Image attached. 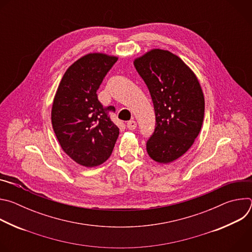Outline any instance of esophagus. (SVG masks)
<instances>
[{"label": "esophagus", "instance_id": "esophagus-1", "mask_svg": "<svg viewBox=\"0 0 252 252\" xmlns=\"http://www.w3.org/2000/svg\"><path fill=\"white\" fill-rule=\"evenodd\" d=\"M126 126H127L128 129L133 130V129H135V127H136V123H135L134 121H129V122H127Z\"/></svg>", "mask_w": 252, "mask_h": 252}]
</instances>
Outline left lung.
<instances>
[{"mask_svg": "<svg viewBox=\"0 0 252 252\" xmlns=\"http://www.w3.org/2000/svg\"><path fill=\"white\" fill-rule=\"evenodd\" d=\"M133 64L149 88L156 113L148 154L157 162H172L190 149L201 129L204 96L200 84L181 58L165 50H151Z\"/></svg>", "mask_w": 252, "mask_h": 252, "instance_id": "obj_1", "label": "left lung"}]
</instances>
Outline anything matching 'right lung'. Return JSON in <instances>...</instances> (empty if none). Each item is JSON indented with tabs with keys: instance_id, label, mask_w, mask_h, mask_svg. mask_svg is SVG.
<instances>
[{
	"instance_id": "right-lung-1",
	"label": "right lung",
	"mask_w": 252,
	"mask_h": 252,
	"mask_svg": "<svg viewBox=\"0 0 252 252\" xmlns=\"http://www.w3.org/2000/svg\"><path fill=\"white\" fill-rule=\"evenodd\" d=\"M118 57L91 53L76 61L65 70L52 106V125L63 151L77 163L94 167L113 153L120 128L112 122L110 112L97 99L103 78Z\"/></svg>"
}]
</instances>
